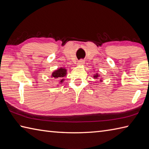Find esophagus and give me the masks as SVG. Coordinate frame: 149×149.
<instances>
[{
    "instance_id": "obj_1",
    "label": "esophagus",
    "mask_w": 149,
    "mask_h": 149,
    "mask_svg": "<svg viewBox=\"0 0 149 149\" xmlns=\"http://www.w3.org/2000/svg\"><path fill=\"white\" fill-rule=\"evenodd\" d=\"M84 63V61L83 59H81V60H79V61H78V64L79 65H83Z\"/></svg>"
}]
</instances>
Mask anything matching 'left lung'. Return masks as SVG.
Segmentation results:
<instances>
[{"label": "left lung", "instance_id": "1", "mask_svg": "<svg viewBox=\"0 0 149 149\" xmlns=\"http://www.w3.org/2000/svg\"><path fill=\"white\" fill-rule=\"evenodd\" d=\"M99 77V75L97 74H96L95 75H94V76H93V77H94L95 79H97ZM100 81H102V80H100Z\"/></svg>", "mask_w": 149, "mask_h": 149}]
</instances>
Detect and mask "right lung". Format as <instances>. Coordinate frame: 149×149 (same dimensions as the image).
Listing matches in <instances>:
<instances>
[{"instance_id":"obj_1","label":"right lung","mask_w":149,"mask_h":149,"mask_svg":"<svg viewBox=\"0 0 149 149\" xmlns=\"http://www.w3.org/2000/svg\"><path fill=\"white\" fill-rule=\"evenodd\" d=\"M66 75V69L65 68H60L58 70H56L54 72H53L52 74L51 77H53L54 79H58L61 81H59L60 84L63 83L64 79L62 80V79L65 77Z\"/></svg>"}]
</instances>
